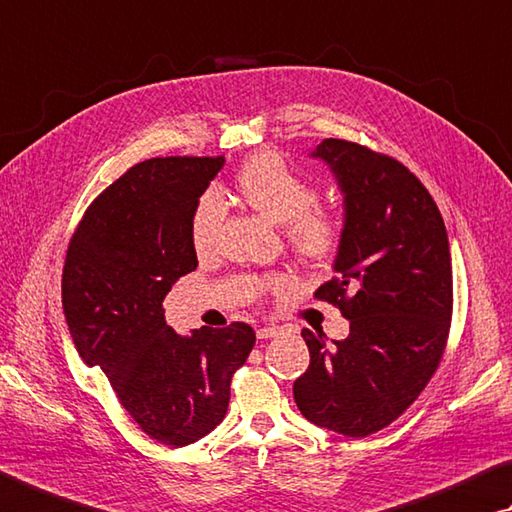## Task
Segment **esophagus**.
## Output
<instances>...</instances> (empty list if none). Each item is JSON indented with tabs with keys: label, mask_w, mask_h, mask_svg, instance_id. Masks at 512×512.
Returning a JSON list of instances; mask_svg holds the SVG:
<instances>
[{
	"label": "esophagus",
	"mask_w": 512,
	"mask_h": 512,
	"mask_svg": "<svg viewBox=\"0 0 512 512\" xmlns=\"http://www.w3.org/2000/svg\"><path fill=\"white\" fill-rule=\"evenodd\" d=\"M282 333L280 327H275V324H268V327H259L257 329V338L259 340H268V338H277Z\"/></svg>",
	"instance_id": "esophagus-1"
}]
</instances>
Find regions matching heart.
Segmentation results:
<instances>
[{
  "mask_svg": "<svg viewBox=\"0 0 512 512\" xmlns=\"http://www.w3.org/2000/svg\"><path fill=\"white\" fill-rule=\"evenodd\" d=\"M239 199L259 215L284 224L288 244L304 259H324L333 255L342 241V219L327 208H318V192L280 154L259 152L239 167L235 176ZM224 206L217 194H203L192 212L190 239L197 253H208L217 244ZM288 284L284 275L259 282L264 291H282Z\"/></svg>",
  "mask_w": 512,
  "mask_h": 512,
  "instance_id": "obj_1",
  "label": "heart"
}]
</instances>
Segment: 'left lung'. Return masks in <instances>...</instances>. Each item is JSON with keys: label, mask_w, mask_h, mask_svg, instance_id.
Masks as SVG:
<instances>
[{"label": "left lung", "mask_w": 512, "mask_h": 512, "mask_svg": "<svg viewBox=\"0 0 512 512\" xmlns=\"http://www.w3.org/2000/svg\"><path fill=\"white\" fill-rule=\"evenodd\" d=\"M311 156L329 165L345 206L336 277L315 297L338 306L349 336L327 345L322 331H302L311 362L293 396L306 421L360 439L396 421L439 367L452 318L448 232L396 159L340 138Z\"/></svg>", "instance_id": "obj_1"}]
</instances>
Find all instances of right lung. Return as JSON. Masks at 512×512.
<instances>
[{"mask_svg":"<svg viewBox=\"0 0 512 512\" xmlns=\"http://www.w3.org/2000/svg\"><path fill=\"white\" fill-rule=\"evenodd\" d=\"M224 156L134 165L91 203L73 232L62 309L80 358L105 371L120 405L159 443L183 448L224 421L232 374L255 347L244 322L181 336L163 300L197 268L192 212Z\"/></svg>","mask_w":512,"mask_h":512,"instance_id":"right-lung-1","label":"right lung"}]
</instances>
